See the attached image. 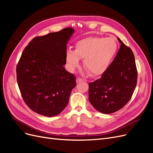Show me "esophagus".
I'll list each match as a JSON object with an SVG mask.
<instances>
[{"label": "esophagus", "instance_id": "1", "mask_svg": "<svg viewBox=\"0 0 153 153\" xmlns=\"http://www.w3.org/2000/svg\"><path fill=\"white\" fill-rule=\"evenodd\" d=\"M82 81H84V80L82 79V78H76V83H80Z\"/></svg>", "mask_w": 153, "mask_h": 153}]
</instances>
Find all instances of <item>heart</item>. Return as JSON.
Segmentation results:
<instances>
[{"mask_svg": "<svg viewBox=\"0 0 153 153\" xmlns=\"http://www.w3.org/2000/svg\"><path fill=\"white\" fill-rule=\"evenodd\" d=\"M117 49L115 40L110 38L90 36L78 41L75 50H68L66 61L71 70L79 66L80 59L92 75L99 76L107 69Z\"/></svg>", "mask_w": 153, "mask_h": 153, "instance_id": "heart-1", "label": "heart"}]
</instances>
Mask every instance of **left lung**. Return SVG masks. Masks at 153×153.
<instances>
[{
    "mask_svg": "<svg viewBox=\"0 0 153 153\" xmlns=\"http://www.w3.org/2000/svg\"><path fill=\"white\" fill-rule=\"evenodd\" d=\"M121 47L112 62L101 77L89 84V100L103 114L121 109L130 100L137 82L133 53L117 38Z\"/></svg>",
    "mask_w": 153,
    "mask_h": 153,
    "instance_id": "8db88e82",
    "label": "left lung"
}]
</instances>
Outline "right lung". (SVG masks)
I'll list each match as a JSON object with an SVG mask.
<instances>
[{"label": "right lung", "instance_id": "obj_1", "mask_svg": "<svg viewBox=\"0 0 153 153\" xmlns=\"http://www.w3.org/2000/svg\"><path fill=\"white\" fill-rule=\"evenodd\" d=\"M75 30L68 27L36 37L16 66L17 83L25 103L37 114L55 116L65 108L76 78L64 68L66 45Z\"/></svg>", "mask_w": 153, "mask_h": 153}]
</instances>
